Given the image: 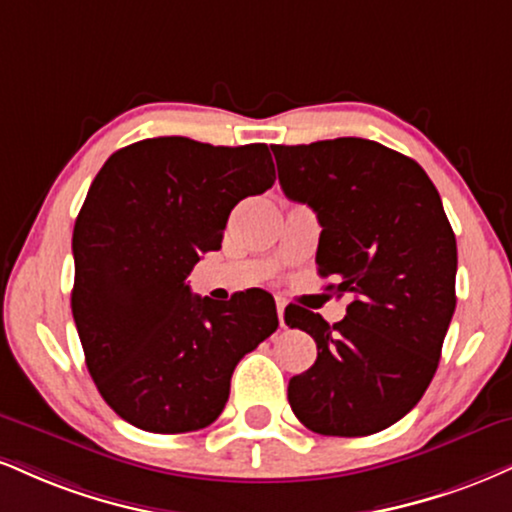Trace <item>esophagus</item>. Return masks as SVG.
I'll return each instance as SVG.
<instances>
[{
    "label": "esophagus",
    "mask_w": 512,
    "mask_h": 512,
    "mask_svg": "<svg viewBox=\"0 0 512 512\" xmlns=\"http://www.w3.org/2000/svg\"><path fill=\"white\" fill-rule=\"evenodd\" d=\"M283 310H286V303H283L281 298H276V315H279V324L286 326V322H283Z\"/></svg>",
    "instance_id": "34e87169"
}]
</instances>
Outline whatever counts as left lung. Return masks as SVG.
<instances>
[{"instance_id":"1","label":"left lung","mask_w":512,"mask_h":512,"mask_svg":"<svg viewBox=\"0 0 512 512\" xmlns=\"http://www.w3.org/2000/svg\"><path fill=\"white\" fill-rule=\"evenodd\" d=\"M272 150L283 193L322 224L319 274L353 293L334 326L286 307V324L317 343L315 365L288 381V403L317 434H377L420 403L439 367L455 312V233L422 166L374 140Z\"/></svg>"}]
</instances>
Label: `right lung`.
<instances>
[{"mask_svg": "<svg viewBox=\"0 0 512 512\" xmlns=\"http://www.w3.org/2000/svg\"><path fill=\"white\" fill-rule=\"evenodd\" d=\"M276 181L262 143L214 147L169 135L116 150L73 226L71 310L85 365L121 420L152 434L212 424L231 374L279 326L262 288L217 305L190 293L231 209Z\"/></svg>", "mask_w": 512, "mask_h": 512, "instance_id": "add662e5", "label": "right lung"}]
</instances>
